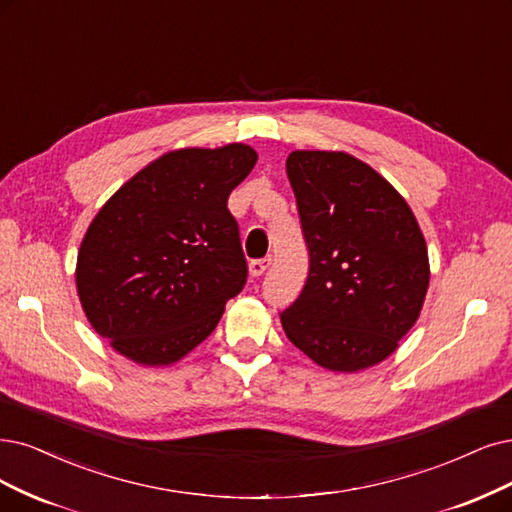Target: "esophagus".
Wrapping results in <instances>:
<instances>
[{
  "mask_svg": "<svg viewBox=\"0 0 512 512\" xmlns=\"http://www.w3.org/2000/svg\"><path fill=\"white\" fill-rule=\"evenodd\" d=\"M270 263H272V257H263V259H253L251 263H249V272H251V276H261L263 272H266L268 268H270Z\"/></svg>",
  "mask_w": 512,
  "mask_h": 512,
  "instance_id": "1",
  "label": "esophagus"
}]
</instances>
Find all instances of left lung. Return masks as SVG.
<instances>
[{
	"mask_svg": "<svg viewBox=\"0 0 512 512\" xmlns=\"http://www.w3.org/2000/svg\"><path fill=\"white\" fill-rule=\"evenodd\" d=\"M287 175L310 270L280 312L282 329L325 369L377 365L424 304L430 268L420 225L384 177L344 151H293Z\"/></svg>",
	"mask_w": 512,
	"mask_h": 512,
	"instance_id": "1",
	"label": "left lung"
}]
</instances>
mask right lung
Returning a JSON list of instances; mask_svg holds the SVG:
<instances>
[{
	"instance_id": "right-lung-1",
	"label": "right lung",
	"mask_w": 512,
	"mask_h": 512,
	"mask_svg": "<svg viewBox=\"0 0 512 512\" xmlns=\"http://www.w3.org/2000/svg\"><path fill=\"white\" fill-rule=\"evenodd\" d=\"M255 149H177L124 183L90 223L78 295L101 337L130 361L170 365L213 333L249 268L232 189Z\"/></svg>"
}]
</instances>
